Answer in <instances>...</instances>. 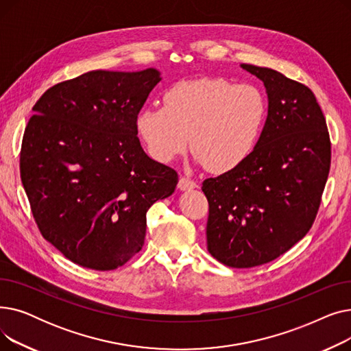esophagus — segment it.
<instances>
[{
  "label": "esophagus",
  "mask_w": 351,
  "mask_h": 351,
  "mask_svg": "<svg viewBox=\"0 0 351 351\" xmlns=\"http://www.w3.org/2000/svg\"><path fill=\"white\" fill-rule=\"evenodd\" d=\"M196 186H197L196 182L192 180V179H189V178H186V176H180V179H179V182H178V188H179L180 191H189V189H193V188H196Z\"/></svg>",
  "instance_id": "1"
}]
</instances>
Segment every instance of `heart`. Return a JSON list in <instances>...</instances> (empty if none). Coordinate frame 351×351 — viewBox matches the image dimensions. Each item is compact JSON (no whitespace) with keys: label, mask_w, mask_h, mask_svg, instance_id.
I'll list each match as a JSON object with an SVG mask.
<instances>
[{"label":"heart","mask_w":351,"mask_h":351,"mask_svg":"<svg viewBox=\"0 0 351 351\" xmlns=\"http://www.w3.org/2000/svg\"><path fill=\"white\" fill-rule=\"evenodd\" d=\"M267 115L263 92L252 84L225 78L183 81L163 94L162 108L138 115V132L149 154L169 162L188 149L212 172L242 165L259 141Z\"/></svg>","instance_id":"1"}]
</instances>
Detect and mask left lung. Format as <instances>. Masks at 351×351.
<instances>
[{"label": "left lung", "mask_w": 351, "mask_h": 351, "mask_svg": "<svg viewBox=\"0 0 351 351\" xmlns=\"http://www.w3.org/2000/svg\"><path fill=\"white\" fill-rule=\"evenodd\" d=\"M242 66L266 86L265 128L242 165L202 183L208 250L236 269L278 259L306 236L331 162L326 118L311 89L270 68Z\"/></svg>", "instance_id": "obj_1"}]
</instances>
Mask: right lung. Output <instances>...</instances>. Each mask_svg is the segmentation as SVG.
Masks as SVG:
<instances>
[{
  "label": "right lung",
  "instance_id": "right-lung-1",
  "mask_svg": "<svg viewBox=\"0 0 351 351\" xmlns=\"http://www.w3.org/2000/svg\"><path fill=\"white\" fill-rule=\"evenodd\" d=\"M159 72L90 71L47 89L23 136L20 172L35 223L66 259L94 270L142 249L146 212L178 172L147 156L138 115Z\"/></svg>",
  "mask_w": 351,
  "mask_h": 351
}]
</instances>
